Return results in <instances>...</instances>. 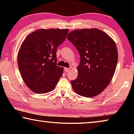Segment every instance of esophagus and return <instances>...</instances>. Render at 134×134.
<instances>
[{"mask_svg":"<svg viewBox=\"0 0 134 134\" xmlns=\"http://www.w3.org/2000/svg\"><path fill=\"white\" fill-rule=\"evenodd\" d=\"M70 69H69V68H65L64 69V71H65V72H68L69 71Z\"/></svg>","mask_w":134,"mask_h":134,"instance_id":"obj_1","label":"esophagus"}]
</instances>
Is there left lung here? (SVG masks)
<instances>
[{
    "label": "left lung",
    "mask_w": 134,
    "mask_h": 134,
    "mask_svg": "<svg viewBox=\"0 0 134 134\" xmlns=\"http://www.w3.org/2000/svg\"><path fill=\"white\" fill-rule=\"evenodd\" d=\"M67 38L80 55L77 77L71 81L72 89L80 96H97L114 75L118 57L116 44L107 34L96 28L76 29Z\"/></svg>",
    "instance_id": "8db88e82"
}]
</instances>
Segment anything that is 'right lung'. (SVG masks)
<instances>
[{
  "label": "right lung",
  "instance_id": "obj_1",
  "mask_svg": "<svg viewBox=\"0 0 134 134\" xmlns=\"http://www.w3.org/2000/svg\"><path fill=\"white\" fill-rule=\"evenodd\" d=\"M69 29H39L29 34L20 47L18 64L27 87L35 93L55 89L63 74L57 65V48L64 41Z\"/></svg>",
  "mask_w": 134,
  "mask_h": 134
}]
</instances>
